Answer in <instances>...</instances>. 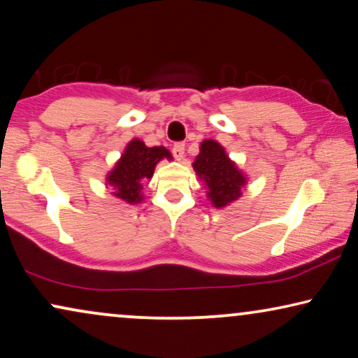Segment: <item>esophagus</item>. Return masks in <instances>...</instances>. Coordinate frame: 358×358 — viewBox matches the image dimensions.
<instances>
[{
	"mask_svg": "<svg viewBox=\"0 0 358 358\" xmlns=\"http://www.w3.org/2000/svg\"><path fill=\"white\" fill-rule=\"evenodd\" d=\"M184 150H185V145L184 143H176L174 146H173V155H174V158L178 159V161H180L184 158Z\"/></svg>",
	"mask_w": 358,
	"mask_h": 358,
	"instance_id": "34e87169",
	"label": "esophagus"
}]
</instances>
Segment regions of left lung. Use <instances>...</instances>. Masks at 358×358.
I'll use <instances>...</instances> for the list:
<instances>
[{"label":"left lung","instance_id":"left-lung-1","mask_svg":"<svg viewBox=\"0 0 358 358\" xmlns=\"http://www.w3.org/2000/svg\"><path fill=\"white\" fill-rule=\"evenodd\" d=\"M194 171L207 185V197L213 207L223 208L241 197V189L248 179L243 171L229 159L227 151L218 141L203 140L200 153L192 163Z\"/></svg>","mask_w":358,"mask_h":358}]
</instances>
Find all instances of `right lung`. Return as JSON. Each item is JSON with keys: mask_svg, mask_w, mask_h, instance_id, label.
<instances>
[{"mask_svg": "<svg viewBox=\"0 0 358 358\" xmlns=\"http://www.w3.org/2000/svg\"><path fill=\"white\" fill-rule=\"evenodd\" d=\"M164 158L173 159L164 146L148 148L141 140H131L106 178V182L114 190L112 195L127 203H140L143 200V182L153 178L156 164Z\"/></svg>", "mask_w": 358, "mask_h": 358, "instance_id": "right-lung-1", "label": "right lung"}]
</instances>
